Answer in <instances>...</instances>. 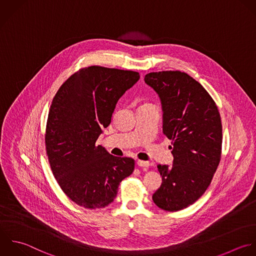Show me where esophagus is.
<instances>
[{
	"mask_svg": "<svg viewBox=\"0 0 256 256\" xmlns=\"http://www.w3.org/2000/svg\"><path fill=\"white\" fill-rule=\"evenodd\" d=\"M136 164H138V166H142V168H148V166H150V164L148 162L140 160H138Z\"/></svg>",
	"mask_w": 256,
	"mask_h": 256,
	"instance_id": "esophagus-1",
	"label": "esophagus"
}]
</instances>
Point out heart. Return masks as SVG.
Instances as JSON below:
<instances>
[{"instance_id":"heart-1","label":"heart","mask_w":256,"mask_h":256,"mask_svg":"<svg viewBox=\"0 0 256 256\" xmlns=\"http://www.w3.org/2000/svg\"><path fill=\"white\" fill-rule=\"evenodd\" d=\"M152 106V104H148V102H146V104H144L142 106Z\"/></svg>"}]
</instances>
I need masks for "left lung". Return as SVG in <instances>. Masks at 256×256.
<instances>
[{
    "instance_id": "8db88e82",
    "label": "left lung",
    "mask_w": 256,
    "mask_h": 256,
    "mask_svg": "<svg viewBox=\"0 0 256 256\" xmlns=\"http://www.w3.org/2000/svg\"><path fill=\"white\" fill-rule=\"evenodd\" d=\"M144 82L158 94L162 132L172 140V166L158 164L160 188L154 202L178 212L194 204L208 190L222 158V126L214 100L194 78L180 70L146 74Z\"/></svg>"
}]
</instances>
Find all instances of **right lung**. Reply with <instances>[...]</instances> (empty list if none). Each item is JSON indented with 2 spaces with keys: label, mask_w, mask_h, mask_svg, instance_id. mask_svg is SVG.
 I'll return each mask as SVG.
<instances>
[{
  "label": "right lung",
  "mask_w": 256,
  "mask_h": 256,
  "mask_svg": "<svg viewBox=\"0 0 256 256\" xmlns=\"http://www.w3.org/2000/svg\"><path fill=\"white\" fill-rule=\"evenodd\" d=\"M138 78V72L92 66L72 74L52 98L44 134L50 170L66 196L84 208L112 204L134 170L132 158L114 156L96 142Z\"/></svg>",
  "instance_id": "add662e5"
}]
</instances>
